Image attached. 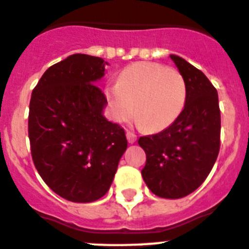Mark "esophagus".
I'll return each instance as SVG.
<instances>
[{
	"mask_svg": "<svg viewBox=\"0 0 249 249\" xmlns=\"http://www.w3.org/2000/svg\"><path fill=\"white\" fill-rule=\"evenodd\" d=\"M127 136V141H128V143H135L136 140H137V137H136V135H133L132 132H127L126 133Z\"/></svg>",
	"mask_w": 249,
	"mask_h": 249,
	"instance_id": "esophagus-1",
	"label": "esophagus"
}]
</instances>
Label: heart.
<instances>
[{"label": "heart", "mask_w": 249, "mask_h": 249, "mask_svg": "<svg viewBox=\"0 0 249 249\" xmlns=\"http://www.w3.org/2000/svg\"><path fill=\"white\" fill-rule=\"evenodd\" d=\"M105 96L114 122H126L136 109L138 126L160 132L181 116L187 85L176 70L156 62H136L121 72L117 83L106 87Z\"/></svg>", "instance_id": "b5f03b06"}]
</instances>
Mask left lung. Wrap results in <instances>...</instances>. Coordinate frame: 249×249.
Instances as JSON below:
<instances>
[{"label":"left lung","instance_id":"left-lung-1","mask_svg":"<svg viewBox=\"0 0 249 249\" xmlns=\"http://www.w3.org/2000/svg\"><path fill=\"white\" fill-rule=\"evenodd\" d=\"M187 85L181 116L157 135L138 144L147 156L142 177L158 197H186L204 182L219 152L221 112L218 93L202 71L182 57L169 54Z\"/></svg>","mask_w":249,"mask_h":249}]
</instances>
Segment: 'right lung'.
Returning <instances> with one entry per match:
<instances>
[{
  "mask_svg": "<svg viewBox=\"0 0 249 249\" xmlns=\"http://www.w3.org/2000/svg\"><path fill=\"white\" fill-rule=\"evenodd\" d=\"M105 59L76 53L51 66L32 91L28 137L34 163L51 190L89 203L107 193L127 149L123 128L109 122L97 82Z\"/></svg>",
  "mask_w": 249,
  "mask_h": 249,
  "instance_id": "obj_1",
  "label": "right lung"
}]
</instances>
